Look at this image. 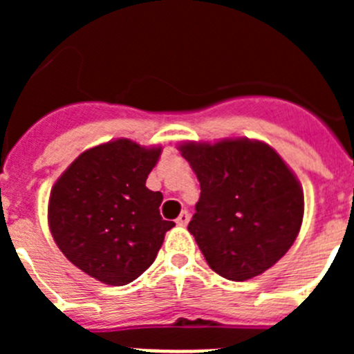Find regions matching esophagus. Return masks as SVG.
<instances>
[{"mask_svg":"<svg viewBox=\"0 0 354 354\" xmlns=\"http://www.w3.org/2000/svg\"><path fill=\"white\" fill-rule=\"evenodd\" d=\"M187 221H189V212H187V211H183V212H180V214H179V218H177V220H175V223L180 225V227H186Z\"/></svg>","mask_w":354,"mask_h":354,"instance_id":"obj_1","label":"esophagus"}]
</instances>
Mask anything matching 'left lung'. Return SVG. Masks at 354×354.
Listing matches in <instances>:
<instances>
[{"label": "left lung", "instance_id": "1", "mask_svg": "<svg viewBox=\"0 0 354 354\" xmlns=\"http://www.w3.org/2000/svg\"><path fill=\"white\" fill-rule=\"evenodd\" d=\"M200 183L187 225L209 268L245 282L277 264L303 221V189L268 143L239 138L179 147Z\"/></svg>", "mask_w": 354, "mask_h": 354}]
</instances>
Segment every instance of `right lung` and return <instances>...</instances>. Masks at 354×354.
Wrapping results in <instances>:
<instances>
[{
	"label": "right lung",
	"instance_id": "add662e5",
	"mask_svg": "<svg viewBox=\"0 0 354 354\" xmlns=\"http://www.w3.org/2000/svg\"><path fill=\"white\" fill-rule=\"evenodd\" d=\"M161 147L120 138L84 150L56 180L49 228L72 264L108 286L133 282L154 262L174 221L162 220V195L147 177Z\"/></svg>",
	"mask_w": 354,
	"mask_h": 354
}]
</instances>
